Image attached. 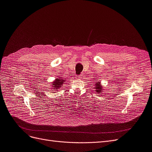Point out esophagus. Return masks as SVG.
<instances>
[{"label": "esophagus", "mask_w": 152, "mask_h": 152, "mask_svg": "<svg viewBox=\"0 0 152 152\" xmlns=\"http://www.w3.org/2000/svg\"><path fill=\"white\" fill-rule=\"evenodd\" d=\"M77 77H78V78H79V79H81V78H82V77H83V76H82V75H79V76H78Z\"/></svg>", "instance_id": "34e87169"}]
</instances>
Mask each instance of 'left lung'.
Segmentation results:
<instances>
[{
  "mask_svg": "<svg viewBox=\"0 0 152 152\" xmlns=\"http://www.w3.org/2000/svg\"><path fill=\"white\" fill-rule=\"evenodd\" d=\"M99 82H96V83L95 84H96V86H95V89H96V92H97V93H102V91H103L102 90V86H100V84H99Z\"/></svg>",
  "mask_w": 152,
  "mask_h": 152,
  "instance_id": "left-lung-1",
  "label": "left lung"
}]
</instances>
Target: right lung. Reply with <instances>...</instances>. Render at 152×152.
Returning a JSON list of instances; mask_svg holds the SVG:
<instances>
[{
    "label": "right lung",
    "instance_id": "1",
    "mask_svg": "<svg viewBox=\"0 0 152 152\" xmlns=\"http://www.w3.org/2000/svg\"><path fill=\"white\" fill-rule=\"evenodd\" d=\"M65 80V79H57L56 80H55L54 82H53V85L54 88H53V89H59V87H61V85L63 84L64 81Z\"/></svg>",
    "mask_w": 152,
    "mask_h": 152
}]
</instances>
